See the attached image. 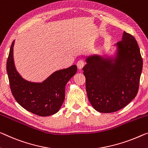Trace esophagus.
I'll return each instance as SVG.
<instances>
[{"label":"esophagus","instance_id":"esophagus-1","mask_svg":"<svg viewBox=\"0 0 148 148\" xmlns=\"http://www.w3.org/2000/svg\"><path fill=\"white\" fill-rule=\"evenodd\" d=\"M84 65H85V61H84L83 60H79L78 61H77V68H78L79 69H83Z\"/></svg>","mask_w":148,"mask_h":148}]
</instances>
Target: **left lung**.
<instances>
[{
	"label": "left lung",
	"instance_id": "1",
	"mask_svg": "<svg viewBox=\"0 0 148 148\" xmlns=\"http://www.w3.org/2000/svg\"><path fill=\"white\" fill-rule=\"evenodd\" d=\"M114 58L99 55L86 58L83 68L88 101L98 112L110 113L124 108L139 88L143 60L137 41L124 32Z\"/></svg>",
	"mask_w": 148,
	"mask_h": 148
}]
</instances>
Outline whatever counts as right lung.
<instances>
[{
  "instance_id": "obj_1",
  "label": "right lung",
  "mask_w": 148,
  "mask_h": 148,
  "mask_svg": "<svg viewBox=\"0 0 148 148\" xmlns=\"http://www.w3.org/2000/svg\"><path fill=\"white\" fill-rule=\"evenodd\" d=\"M10 46L6 62V71L11 91L20 106L29 112L40 116L58 112L65 100V87L77 73L75 65L52 73L42 83L25 80L16 71L14 62L13 47Z\"/></svg>"
}]
</instances>
